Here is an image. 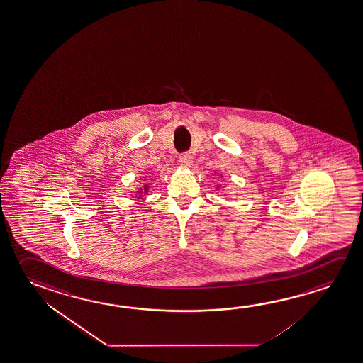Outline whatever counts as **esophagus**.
<instances>
[{
    "instance_id": "1",
    "label": "esophagus",
    "mask_w": 363,
    "mask_h": 363,
    "mask_svg": "<svg viewBox=\"0 0 363 363\" xmlns=\"http://www.w3.org/2000/svg\"><path fill=\"white\" fill-rule=\"evenodd\" d=\"M179 164L182 166V167H191V164H192V156H191V153H182L179 158Z\"/></svg>"
}]
</instances>
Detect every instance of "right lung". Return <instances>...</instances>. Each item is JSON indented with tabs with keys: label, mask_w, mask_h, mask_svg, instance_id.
<instances>
[{
	"label": "right lung",
	"mask_w": 363,
	"mask_h": 363,
	"mask_svg": "<svg viewBox=\"0 0 363 363\" xmlns=\"http://www.w3.org/2000/svg\"><path fill=\"white\" fill-rule=\"evenodd\" d=\"M143 190H145V194H147V192H148V184H145V187H143ZM143 190L138 191V194H140V196H138V199H140V194L143 192Z\"/></svg>",
	"instance_id": "1"
}]
</instances>
